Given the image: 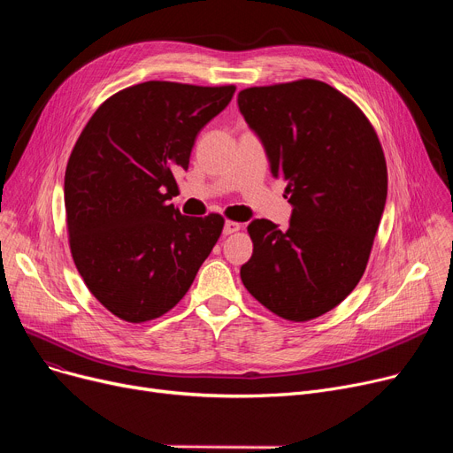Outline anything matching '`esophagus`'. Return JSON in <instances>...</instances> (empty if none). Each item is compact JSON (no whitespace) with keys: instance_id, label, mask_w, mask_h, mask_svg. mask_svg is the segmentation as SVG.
<instances>
[{"instance_id":"1","label":"esophagus","mask_w":453,"mask_h":453,"mask_svg":"<svg viewBox=\"0 0 453 453\" xmlns=\"http://www.w3.org/2000/svg\"><path fill=\"white\" fill-rule=\"evenodd\" d=\"M241 227H242V224L227 220L226 226H224V234H233V233H236V231H241Z\"/></svg>"}]
</instances>
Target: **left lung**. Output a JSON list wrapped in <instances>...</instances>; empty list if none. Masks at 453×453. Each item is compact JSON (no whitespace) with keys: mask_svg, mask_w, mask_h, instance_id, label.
Instances as JSON below:
<instances>
[{"mask_svg":"<svg viewBox=\"0 0 453 453\" xmlns=\"http://www.w3.org/2000/svg\"><path fill=\"white\" fill-rule=\"evenodd\" d=\"M272 176L287 181L288 229L257 219L248 292L288 321H311L360 282L388 198V165L365 113L321 81L255 86L236 99Z\"/></svg>","mask_w":453,"mask_h":453,"instance_id":"1","label":"left lung"}]
</instances>
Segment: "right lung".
<instances>
[{
    "label": "right lung",
    "instance_id": "right-lung-1",
    "mask_svg": "<svg viewBox=\"0 0 453 453\" xmlns=\"http://www.w3.org/2000/svg\"><path fill=\"white\" fill-rule=\"evenodd\" d=\"M234 89L141 82L111 95L81 132L64 178L69 248L88 290L119 319L169 312L220 239V214L183 217L166 200Z\"/></svg>",
    "mask_w": 453,
    "mask_h": 453
}]
</instances>
